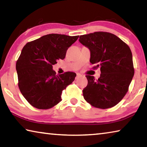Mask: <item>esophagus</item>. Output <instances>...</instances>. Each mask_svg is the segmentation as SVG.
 I'll return each instance as SVG.
<instances>
[{"instance_id": "obj_1", "label": "esophagus", "mask_w": 147, "mask_h": 147, "mask_svg": "<svg viewBox=\"0 0 147 147\" xmlns=\"http://www.w3.org/2000/svg\"><path fill=\"white\" fill-rule=\"evenodd\" d=\"M80 76H82V75L80 73H77L76 74V79H77V78H78L79 77H80Z\"/></svg>"}]
</instances>
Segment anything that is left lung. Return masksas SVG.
Here are the masks:
<instances>
[{
  "mask_svg": "<svg viewBox=\"0 0 147 147\" xmlns=\"http://www.w3.org/2000/svg\"><path fill=\"white\" fill-rule=\"evenodd\" d=\"M80 43L89 49L94 69L100 68L98 80L86 75L83 89L85 100L95 108L108 109L117 105L128 92L134 74L130 47L113 34L104 32L82 35Z\"/></svg>",
  "mask_w": 147,
  "mask_h": 147,
  "instance_id": "obj_1",
  "label": "left lung"
}]
</instances>
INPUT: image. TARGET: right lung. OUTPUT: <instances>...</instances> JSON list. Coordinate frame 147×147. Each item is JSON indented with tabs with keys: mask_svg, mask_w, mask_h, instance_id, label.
Wrapping results in <instances>:
<instances>
[{
	"mask_svg": "<svg viewBox=\"0 0 147 147\" xmlns=\"http://www.w3.org/2000/svg\"><path fill=\"white\" fill-rule=\"evenodd\" d=\"M79 36L51 34L27 43L16 63L18 86L26 100L35 108L47 109L61 100L62 91L74 80L73 72L56 75L53 65L63 59Z\"/></svg>",
	"mask_w": 147,
	"mask_h": 147,
	"instance_id": "1",
	"label": "right lung"
}]
</instances>
